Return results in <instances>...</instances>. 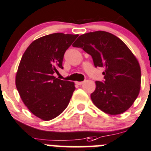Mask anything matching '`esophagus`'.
Returning <instances> with one entry per match:
<instances>
[{"instance_id": "34e87169", "label": "esophagus", "mask_w": 151, "mask_h": 151, "mask_svg": "<svg viewBox=\"0 0 151 151\" xmlns=\"http://www.w3.org/2000/svg\"><path fill=\"white\" fill-rule=\"evenodd\" d=\"M83 83H84V82H76V83H77V85H79V86H81V85H83Z\"/></svg>"}]
</instances>
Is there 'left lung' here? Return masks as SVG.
I'll return each mask as SVG.
<instances>
[{
    "label": "left lung",
    "instance_id": "obj_1",
    "mask_svg": "<svg viewBox=\"0 0 151 151\" xmlns=\"http://www.w3.org/2000/svg\"><path fill=\"white\" fill-rule=\"evenodd\" d=\"M93 58L95 67H104L105 81H96L91 94L93 103L110 115L126 111L134 104L141 87L138 60L122 40L109 32L96 31L80 35L73 43Z\"/></svg>",
    "mask_w": 151,
    "mask_h": 151
}]
</instances>
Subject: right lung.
<instances>
[{"label":"right lung","instance_id":"right-lung-1","mask_svg":"<svg viewBox=\"0 0 151 151\" xmlns=\"http://www.w3.org/2000/svg\"><path fill=\"white\" fill-rule=\"evenodd\" d=\"M79 35L55 33L34 40L25 51L16 73L15 85L20 98L37 117L49 121L67 108L74 82L54 76L63 68L64 54Z\"/></svg>","mask_w":151,"mask_h":151}]
</instances>
